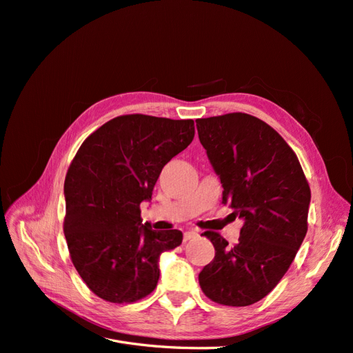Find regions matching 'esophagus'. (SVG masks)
Instances as JSON below:
<instances>
[{"mask_svg": "<svg viewBox=\"0 0 353 353\" xmlns=\"http://www.w3.org/2000/svg\"><path fill=\"white\" fill-rule=\"evenodd\" d=\"M199 237V232L197 231H185L184 232V241H190V240H194Z\"/></svg>", "mask_w": 353, "mask_h": 353, "instance_id": "1", "label": "esophagus"}]
</instances>
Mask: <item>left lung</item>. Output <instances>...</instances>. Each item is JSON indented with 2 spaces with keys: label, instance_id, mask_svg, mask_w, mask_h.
I'll return each instance as SVG.
<instances>
[{
  "label": "left lung",
  "instance_id": "8db88e82",
  "mask_svg": "<svg viewBox=\"0 0 353 353\" xmlns=\"http://www.w3.org/2000/svg\"><path fill=\"white\" fill-rule=\"evenodd\" d=\"M222 184V203L244 221L236 244L206 231L215 258L199 274L203 293L225 306L259 302L290 268L307 231L311 188L296 153L268 123L245 113L197 119Z\"/></svg>",
  "mask_w": 353,
  "mask_h": 353
}]
</instances>
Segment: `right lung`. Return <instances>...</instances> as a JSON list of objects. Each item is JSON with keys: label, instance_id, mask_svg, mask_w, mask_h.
I'll list each match as a JSON object with an SVG mask.
<instances>
[{"label": "right lung", "instance_id": "1", "mask_svg": "<svg viewBox=\"0 0 353 353\" xmlns=\"http://www.w3.org/2000/svg\"><path fill=\"white\" fill-rule=\"evenodd\" d=\"M194 121L147 114L117 116L82 143L65 179L63 230L70 259L90 290L112 303H132L159 281V258L183 243L178 230L143 223L170 159L190 145Z\"/></svg>", "mask_w": 353, "mask_h": 353}]
</instances>
